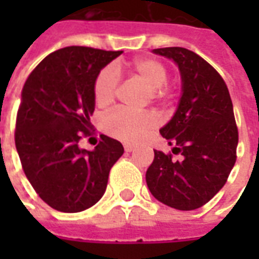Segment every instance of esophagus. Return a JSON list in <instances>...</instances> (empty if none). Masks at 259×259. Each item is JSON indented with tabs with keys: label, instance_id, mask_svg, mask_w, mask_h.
Masks as SVG:
<instances>
[{
	"label": "esophagus",
	"instance_id": "1",
	"mask_svg": "<svg viewBox=\"0 0 259 259\" xmlns=\"http://www.w3.org/2000/svg\"><path fill=\"white\" fill-rule=\"evenodd\" d=\"M135 150H136L135 146H132V144H124V151L126 152H132V151H135Z\"/></svg>",
	"mask_w": 259,
	"mask_h": 259
}]
</instances>
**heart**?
Returning <instances> with one entry per match:
<instances>
[{
  "label": "heart",
  "mask_w": 259,
  "mask_h": 259,
  "mask_svg": "<svg viewBox=\"0 0 259 259\" xmlns=\"http://www.w3.org/2000/svg\"><path fill=\"white\" fill-rule=\"evenodd\" d=\"M132 76L150 90L152 98L162 96L163 85L168 81V72L161 62L150 58L136 59L130 65ZM119 85L116 68L107 66L97 74L94 81V100L98 107H108L115 98ZM155 126L151 113H132L116 109L102 119V129L107 135L127 143H135L146 136Z\"/></svg>",
  "instance_id": "obj_1"
}]
</instances>
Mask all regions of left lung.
<instances>
[{
  "mask_svg": "<svg viewBox=\"0 0 259 259\" xmlns=\"http://www.w3.org/2000/svg\"><path fill=\"white\" fill-rule=\"evenodd\" d=\"M179 68L182 93L178 108L159 129L180 159L154 150L146 182L165 205L191 211L222 189L236 162L239 133L233 104L221 74L200 55L182 47L152 50Z\"/></svg>",
  "mask_w": 259,
  "mask_h": 259,
  "instance_id": "8db88e82",
  "label": "left lung"
}]
</instances>
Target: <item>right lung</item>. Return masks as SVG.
<instances>
[{
    "mask_svg": "<svg viewBox=\"0 0 259 259\" xmlns=\"http://www.w3.org/2000/svg\"><path fill=\"white\" fill-rule=\"evenodd\" d=\"M122 53L61 48L42 59L23 85L15 146L27 180L57 211L73 213L98 202L123 154V146L105 135L93 150L79 147L93 127L97 74Z\"/></svg>",
    "mask_w": 259,
    "mask_h": 259,
    "instance_id": "right-lung-1",
    "label": "right lung"
}]
</instances>
